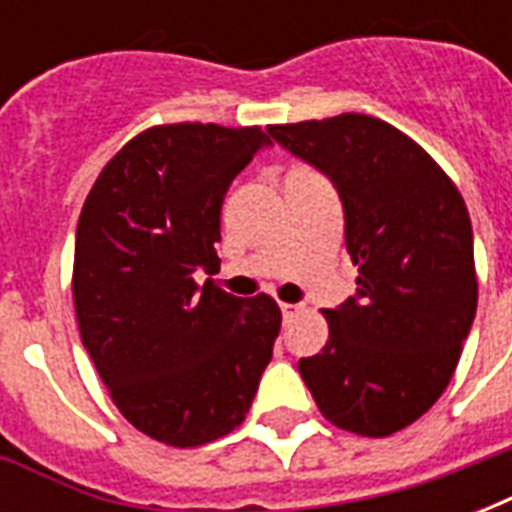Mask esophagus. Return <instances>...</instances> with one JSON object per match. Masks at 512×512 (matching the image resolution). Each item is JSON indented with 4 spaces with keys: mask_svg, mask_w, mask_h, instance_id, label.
<instances>
[{
    "mask_svg": "<svg viewBox=\"0 0 512 512\" xmlns=\"http://www.w3.org/2000/svg\"><path fill=\"white\" fill-rule=\"evenodd\" d=\"M299 312H301L299 304H282V321L290 323L296 315H299Z\"/></svg>",
    "mask_w": 512,
    "mask_h": 512,
    "instance_id": "1",
    "label": "esophagus"
}]
</instances>
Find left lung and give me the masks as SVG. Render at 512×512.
<instances>
[{
	"label": "left lung",
	"mask_w": 512,
	"mask_h": 512,
	"mask_svg": "<svg viewBox=\"0 0 512 512\" xmlns=\"http://www.w3.org/2000/svg\"><path fill=\"white\" fill-rule=\"evenodd\" d=\"M343 200L356 296L323 310L329 340L299 373L332 425L381 439L450 384L477 312L472 219L444 169L370 115L268 126Z\"/></svg>",
	"instance_id": "8db88e82"
}]
</instances>
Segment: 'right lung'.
<instances>
[{
	"label": "right lung",
	"mask_w": 512,
	"mask_h": 512,
	"mask_svg": "<svg viewBox=\"0 0 512 512\" xmlns=\"http://www.w3.org/2000/svg\"><path fill=\"white\" fill-rule=\"evenodd\" d=\"M266 145L257 126L147 128L101 169L79 216L73 304L84 348L120 414L172 447L238 428L271 362L277 301L194 282L219 266L224 194Z\"/></svg>",
	"instance_id": "obj_1"
}]
</instances>
